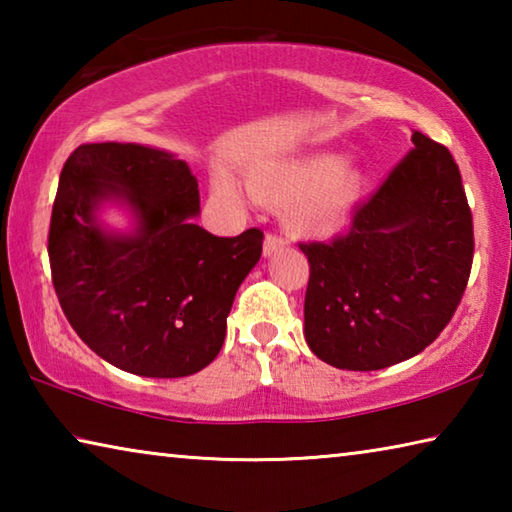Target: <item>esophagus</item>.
Here are the masks:
<instances>
[{"label": "esophagus", "instance_id": "1", "mask_svg": "<svg viewBox=\"0 0 512 512\" xmlns=\"http://www.w3.org/2000/svg\"><path fill=\"white\" fill-rule=\"evenodd\" d=\"M287 246V239L275 235V232H266V239H264V255L271 257L275 253H280V250Z\"/></svg>", "mask_w": 512, "mask_h": 512}]
</instances>
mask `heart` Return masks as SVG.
Segmentation results:
<instances>
[{"label": "heart", "instance_id": "b5f03b06", "mask_svg": "<svg viewBox=\"0 0 512 512\" xmlns=\"http://www.w3.org/2000/svg\"><path fill=\"white\" fill-rule=\"evenodd\" d=\"M212 189L219 201H239V189L225 176L216 178ZM246 189L257 203L287 205L284 221L296 235L325 239L350 223L366 192V176L345 167L341 155L323 153L248 171Z\"/></svg>", "mask_w": 512, "mask_h": 512}]
</instances>
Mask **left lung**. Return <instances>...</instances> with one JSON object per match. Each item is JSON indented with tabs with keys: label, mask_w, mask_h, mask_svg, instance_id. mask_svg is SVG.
<instances>
[{
	"label": "left lung",
	"mask_w": 512,
	"mask_h": 512,
	"mask_svg": "<svg viewBox=\"0 0 512 512\" xmlns=\"http://www.w3.org/2000/svg\"><path fill=\"white\" fill-rule=\"evenodd\" d=\"M413 149L352 214L350 230L309 241L305 339L341 370L415 357L452 320L470 280L472 210L443 144L415 131Z\"/></svg>",
	"instance_id": "8db88e82"
}]
</instances>
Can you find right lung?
<instances>
[{"label": "right lung", "mask_w": 512, "mask_h": 512, "mask_svg": "<svg viewBox=\"0 0 512 512\" xmlns=\"http://www.w3.org/2000/svg\"><path fill=\"white\" fill-rule=\"evenodd\" d=\"M134 207L135 236L93 223L101 200ZM187 162L140 144H81L51 212L49 266L63 314L112 366L142 377H189L216 359L239 284L259 262L264 232L214 237Z\"/></svg>", "instance_id": "right-lung-1"}]
</instances>
